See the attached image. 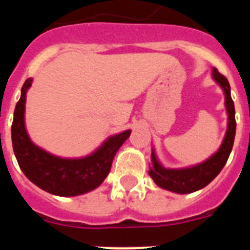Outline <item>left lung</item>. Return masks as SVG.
<instances>
[{"label":"left lung","mask_w":250,"mask_h":250,"mask_svg":"<svg viewBox=\"0 0 250 250\" xmlns=\"http://www.w3.org/2000/svg\"><path fill=\"white\" fill-rule=\"evenodd\" d=\"M214 81L220 86L224 91L225 96V109L228 114V127L225 132L224 140L215 154L207 159L200 164L193 165L182 169H167L159 163L155 155V151H151V164H150L149 175L155 182L158 187L174 191L178 194H189L196 190H200L207 187L211 180H214L218 174L222 171L225 163L230 155L233 149L234 138H235V109L234 103L230 96V85L227 77L223 76L216 68L211 71Z\"/></svg>","instance_id":"8db88e82"}]
</instances>
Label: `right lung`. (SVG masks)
<instances>
[{"label": "right lung", "mask_w": 250, "mask_h": 250, "mask_svg": "<svg viewBox=\"0 0 250 250\" xmlns=\"http://www.w3.org/2000/svg\"><path fill=\"white\" fill-rule=\"evenodd\" d=\"M32 79H27L21 89V98L15 107L11 127L12 146L20 167L30 182L59 196H76L94 190L105 180L112 160L131 130L112 135L101 146L83 158H60L41 149L31 141L25 125V104Z\"/></svg>", "instance_id": "right-lung-1"}]
</instances>
